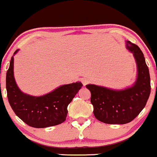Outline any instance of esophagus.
Here are the masks:
<instances>
[{
  "mask_svg": "<svg viewBox=\"0 0 157 157\" xmlns=\"http://www.w3.org/2000/svg\"><path fill=\"white\" fill-rule=\"evenodd\" d=\"M82 82L84 85H86L87 84L89 83L90 80H89V78H82Z\"/></svg>",
  "mask_w": 157,
  "mask_h": 157,
  "instance_id": "34e87169",
  "label": "esophagus"
}]
</instances>
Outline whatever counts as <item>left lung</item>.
<instances>
[{"label":"left lung","instance_id":"left-lung-1","mask_svg":"<svg viewBox=\"0 0 157 157\" xmlns=\"http://www.w3.org/2000/svg\"><path fill=\"white\" fill-rule=\"evenodd\" d=\"M137 66V77L133 86L114 90L95 85H87L91 91L94 115L100 121L109 124H124L132 121L145 107L150 97V77L144 53L136 45L126 42Z\"/></svg>","mask_w":157,"mask_h":157}]
</instances>
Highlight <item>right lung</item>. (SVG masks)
Here are the masks:
<instances>
[{
	"mask_svg": "<svg viewBox=\"0 0 157 157\" xmlns=\"http://www.w3.org/2000/svg\"><path fill=\"white\" fill-rule=\"evenodd\" d=\"M18 52L17 49L13 55ZM83 86L80 82L59 86L43 96L29 95L18 88L13 76V56L6 75V88L10 107L16 115L29 126L44 128L64 122L67 107Z\"/></svg>",
	"mask_w": 157,
	"mask_h": 157,
	"instance_id": "obj_1",
	"label": "right lung"
}]
</instances>
